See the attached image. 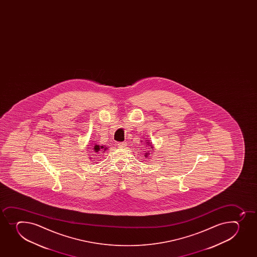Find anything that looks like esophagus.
I'll list each match as a JSON object with an SVG mask.
<instances>
[{
    "mask_svg": "<svg viewBox=\"0 0 257 257\" xmlns=\"http://www.w3.org/2000/svg\"><path fill=\"white\" fill-rule=\"evenodd\" d=\"M117 146H118L119 148H124V147L126 146V143H118Z\"/></svg>",
    "mask_w": 257,
    "mask_h": 257,
    "instance_id": "esophagus-1",
    "label": "esophagus"
}]
</instances>
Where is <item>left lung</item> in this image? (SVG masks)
<instances>
[{
  "label": "left lung",
  "instance_id": "1",
  "mask_svg": "<svg viewBox=\"0 0 257 257\" xmlns=\"http://www.w3.org/2000/svg\"><path fill=\"white\" fill-rule=\"evenodd\" d=\"M147 155H148V153H146V156H145V157H147Z\"/></svg>",
  "mask_w": 257,
  "mask_h": 257
}]
</instances>
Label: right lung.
<instances>
[{
  "instance_id": "right-lung-1",
  "label": "right lung",
  "mask_w": 257,
  "mask_h": 257,
  "mask_svg": "<svg viewBox=\"0 0 257 257\" xmlns=\"http://www.w3.org/2000/svg\"><path fill=\"white\" fill-rule=\"evenodd\" d=\"M106 148H104V147H103V146H101V147H99V146L95 145L94 146V148H93V149H94V152H99V151H100V149H101V150H106ZM103 152H104V151H103Z\"/></svg>"
}]
</instances>
